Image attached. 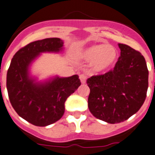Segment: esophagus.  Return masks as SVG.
Segmentation results:
<instances>
[{
	"label": "esophagus",
	"instance_id": "1",
	"mask_svg": "<svg viewBox=\"0 0 155 155\" xmlns=\"http://www.w3.org/2000/svg\"><path fill=\"white\" fill-rule=\"evenodd\" d=\"M79 78L81 80L82 83H85L86 81H87V77L86 76L85 74H80V75H79Z\"/></svg>",
	"mask_w": 155,
	"mask_h": 155
}]
</instances>
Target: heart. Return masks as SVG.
<instances>
[{"label":"heart","instance_id":"obj_1","mask_svg":"<svg viewBox=\"0 0 155 155\" xmlns=\"http://www.w3.org/2000/svg\"><path fill=\"white\" fill-rule=\"evenodd\" d=\"M81 57L86 61L91 62L95 69L101 71L107 69L115 62L116 51L111 45H92L82 52Z\"/></svg>","mask_w":155,"mask_h":155}]
</instances>
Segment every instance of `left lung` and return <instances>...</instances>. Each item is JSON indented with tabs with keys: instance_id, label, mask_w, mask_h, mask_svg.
Listing matches in <instances>:
<instances>
[{
	"instance_id": "obj_1",
	"label": "left lung",
	"mask_w": 155,
	"mask_h": 155,
	"mask_svg": "<svg viewBox=\"0 0 155 155\" xmlns=\"http://www.w3.org/2000/svg\"><path fill=\"white\" fill-rule=\"evenodd\" d=\"M120 56L114 69L87 80L88 108L99 120L110 124L125 121L137 112L147 94L148 71L144 56L119 44Z\"/></svg>"
}]
</instances>
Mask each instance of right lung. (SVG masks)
I'll return each instance as SVG.
<instances>
[{"instance_id": "obj_1", "label": "right lung", "mask_w": 155, "mask_h": 155, "mask_svg": "<svg viewBox=\"0 0 155 155\" xmlns=\"http://www.w3.org/2000/svg\"><path fill=\"white\" fill-rule=\"evenodd\" d=\"M64 45L58 38L32 42L19 49L7 71L8 96L16 113L37 126H46L61 119L67 98L81 85L78 75L55 78L45 83H35L29 77L30 63L40 53L58 52Z\"/></svg>"}]
</instances>
